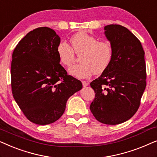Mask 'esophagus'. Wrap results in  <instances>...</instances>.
I'll list each match as a JSON object with an SVG mask.
<instances>
[{"label": "esophagus", "instance_id": "obj_1", "mask_svg": "<svg viewBox=\"0 0 157 157\" xmlns=\"http://www.w3.org/2000/svg\"><path fill=\"white\" fill-rule=\"evenodd\" d=\"M82 84H83V87H86L88 85H89V83H88L87 82H86L85 81H82Z\"/></svg>", "mask_w": 157, "mask_h": 157}]
</instances>
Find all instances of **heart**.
Here are the masks:
<instances>
[{
  "instance_id": "b5f03b06",
  "label": "heart",
  "mask_w": 157,
  "mask_h": 157,
  "mask_svg": "<svg viewBox=\"0 0 157 157\" xmlns=\"http://www.w3.org/2000/svg\"><path fill=\"white\" fill-rule=\"evenodd\" d=\"M71 47L65 41L60 42L57 53L61 63L70 67L75 61V54H81L80 64L71 68L69 74L77 78H87L93 74H102L108 68L113 56V50L108 41H98L85 32H78L71 38Z\"/></svg>"
}]
</instances>
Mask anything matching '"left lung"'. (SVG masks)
Wrapping results in <instances>:
<instances>
[{
    "label": "left lung",
    "mask_w": 157,
    "mask_h": 157,
    "mask_svg": "<svg viewBox=\"0 0 157 157\" xmlns=\"http://www.w3.org/2000/svg\"><path fill=\"white\" fill-rule=\"evenodd\" d=\"M104 31L113 56L108 68L90 83L96 93L90 110L97 121L116 125L131 119L140 105L147 85L144 51L126 28L111 24Z\"/></svg>",
    "instance_id": "obj_1"
}]
</instances>
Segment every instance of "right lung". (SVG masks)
<instances>
[{"instance_id":"1","label":"right lung","mask_w":157,"mask_h":157,"mask_svg":"<svg viewBox=\"0 0 157 157\" xmlns=\"http://www.w3.org/2000/svg\"><path fill=\"white\" fill-rule=\"evenodd\" d=\"M60 42L53 29L38 28L19 41L12 55L13 96L27 119L39 125L60 119L68 98L82 89L60 64Z\"/></svg>"}]
</instances>
